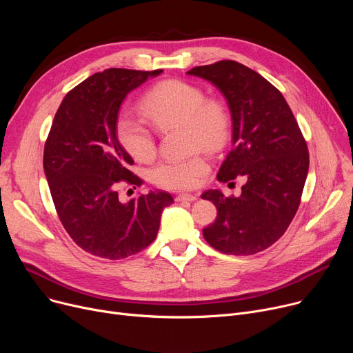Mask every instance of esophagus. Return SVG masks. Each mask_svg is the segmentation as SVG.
<instances>
[{"mask_svg": "<svg viewBox=\"0 0 353 353\" xmlns=\"http://www.w3.org/2000/svg\"><path fill=\"white\" fill-rule=\"evenodd\" d=\"M197 200L196 194H189V193H181L176 196V201H194Z\"/></svg>", "mask_w": 353, "mask_h": 353, "instance_id": "1", "label": "esophagus"}]
</instances>
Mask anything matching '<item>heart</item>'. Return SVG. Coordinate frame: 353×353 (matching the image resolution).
Wrapping results in <instances>:
<instances>
[{
  "instance_id": "b5f03b06",
  "label": "heart",
  "mask_w": 353,
  "mask_h": 353,
  "mask_svg": "<svg viewBox=\"0 0 353 353\" xmlns=\"http://www.w3.org/2000/svg\"><path fill=\"white\" fill-rule=\"evenodd\" d=\"M145 119L154 128L169 130L184 127L189 144L210 153L223 150L232 137V114L228 105L216 99H206L200 87L167 80L145 92L141 100ZM117 137L124 150L137 161H150L156 154V140L144 123L124 114L117 121ZM210 170L208 159L194 153L184 159L163 160L156 164L150 179L156 186L167 190H186L197 186Z\"/></svg>"
}]
</instances>
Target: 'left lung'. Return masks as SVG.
<instances>
[{
    "label": "left lung",
    "instance_id": "obj_1",
    "mask_svg": "<svg viewBox=\"0 0 353 353\" xmlns=\"http://www.w3.org/2000/svg\"><path fill=\"white\" fill-rule=\"evenodd\" d=\"M188 74L217 87L232 114L233 148L217 180H246L239 197L217 189L201 194L217 209L203 236L225 254L262 252L283 236L301 205L309 152L298 121L282 92L243 64L223 60Z\"/></svg>",
    "mask_w": 353,
    "mask_h": 353
}]
</instances>
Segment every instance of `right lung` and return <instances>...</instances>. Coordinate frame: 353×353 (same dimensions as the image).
I'll list each match as a JSON object with an SVG mask.
<instances>
[{"mask_svg": "<svg viewBox=\"0 0 353 353\" xmlns=\"http://www.w3.org/2000/svg\"><path fill=\"white\" fill-rule=\"evenodd\" d=\"M163 70L108 68L67 92L44 145V173L55 210L70 237L92 256L119 261L154 242L163 209L173 197L150 192L127 203L120 183H143L117 139L121 103Z\"/></svg>", "mask_w": 353, "mask_h": 353, "instance_id": "obj_1", "label": "right lung"}]
</instances>
